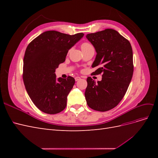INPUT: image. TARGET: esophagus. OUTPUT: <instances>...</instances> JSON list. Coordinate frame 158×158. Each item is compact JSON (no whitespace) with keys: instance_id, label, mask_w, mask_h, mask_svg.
<instances>
[{"instance_id":"34e87169","label":"esophagus","mask_w":158,"mask_h":158,"mask_svg":"<svg viewBox=\"0 0 158 158\" xmlns=\"http://www.w3.org/2000/svg\"><path fill=\"white\" fill-rule=\"evenodd\" d=\"M79 80H80V78L78 77V76H76V77L75 78V80H76V81H78Z\"/></svg>"}]
</instances>
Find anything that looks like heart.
<instances>
[{
	"label": "heart",
	"instance_id": "heart-1",
	"mask_svg": "<svg viewBox=\"0 0 158 158\" xmlns=\"http://www.w3.org/2000/svg\"><path fill=\"white\" fill-rule=\"evenodd\" d=\"M89 46H92L90 44H88V43H84V44H83L82 45V46H81V47H82V49H84V48H85V47H89Z\"/></svg>",
	"mask_w": 158,
	"mask_h": 158
}]
</instances>
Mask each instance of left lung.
<instances>
[{
  "instance_id": "8db88e82",
  "label": "left lung",
  "mask_w": 158,
  "mask_h": 158,
  "mask_svg": "<svg viewBox=\"0 0 158 158\" xmlns=\"http://www.w3.org/2000/svg\"><path fill=\"white\" fill-rule=\"evenodd\" d=\"M87 39L97 52L92 68L94 75L102 74V80L87 78L85 98L88 106L95 111H107L115 107L127 92L133 71L132 47L116 30L106 29L89 33Z\"/></svg>"
}]
</instances>
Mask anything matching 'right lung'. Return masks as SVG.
<instances>
[{
  "mask_svg": "<svg viewBox=\"0 0 158 158\" xmlns=\"http://www.w3.org/2000/svg\"><path fill=\"white\" fill-rule=\"evenodd\" d=\"M47 31L27 45L23 66V80L33 103L47 114L61 112L75 83L73 77L56 78L55 69L65 61L69 50L84 36Z\"/></svg>",
  "mask_w": 158,
  "mask_h": 158,
  "instance_id": "add662e5",
  "label": "right lung"
}]
</instances>
